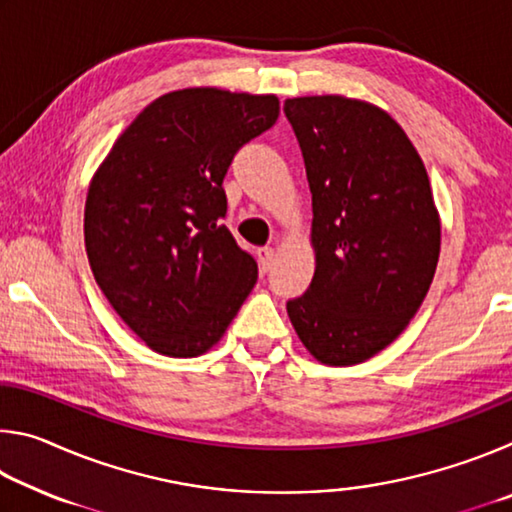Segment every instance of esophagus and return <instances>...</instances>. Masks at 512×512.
<instances>
[{"label":"esophagus","instance_id":"34e87169","mask_svg":"<svg viewBox=\"0 0 512 512\" xmlns=\"http://www.w3.org/2000/svg\"><path fill=\"white\" fill-rule=\"evenodd\" d=\"M257 259H259V268H262V273H268L273 266V259H275V250L273 248H257Z\"/></svg>","mask_w":512,"mask_h":512}]
</instances>
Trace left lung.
Segmentation results:
<instances>
[{
    "instance_id": "1",
    "label": "left lung",
    "mask_w": 512,
    "mask_h": 512,
    "mask_svg": "<svg viewBox=\"0 0 512 512\" xmlns=\"http://www.w3.org/2000/svg\"><path fill=\"white\" fill-rule=\"evenodd\" d=\"M311 189L316 271L287 302L320 363L352 366L391 345L420 309L440 255L427 169L400 124L339 94L284 101Z\"/></svg>"
}]
</instances>
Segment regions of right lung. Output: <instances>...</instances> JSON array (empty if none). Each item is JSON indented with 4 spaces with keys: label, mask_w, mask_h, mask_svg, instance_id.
<instances>
[{
    "label": "right lung",
    "mask_w": 512,
    "mask_h": 512,
    "mask_svg": "<svg viewBox=\"0 0 512 512\" xmlns=\"http://www.w3.org/2000/svg\"><path fill=\"white\" fill-rule=\"evenodd\" d=\"M277 115L275 94H162L94 173L83 223L90 268L151 350L183 359L207 352L253 291L257 262L221 223L223 178Z\"/></svg>",
    "instance_id": "obj_1"
}]
</instances>
